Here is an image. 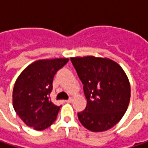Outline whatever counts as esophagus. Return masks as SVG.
Wrapping results in <instances>:
<instances>
[{"mask_svg": "<svg viewBox=\"0 0 148 148\" xmlns=\"http://www.w3.org/2000/svg\"><path fill=\"white\" fill-rule=\"evenodd\" d=\"M66 102H67V103H71V102H72V98H69L68 99H66Z\"/></svg>", "mask_w": 148, "mask_h": 148, "instance_id": "obj_1", "label": "esophagus"}]
</instances>
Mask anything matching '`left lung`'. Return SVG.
I'll return each instance as SVG.
<instances>
[{
    "label": "left lung",
    "instance_id": "8db88e82",
    "mask_svg": "<svg viewBox=\"0 0 148 148\" xmlns=\"http://www.w3.org/2000/svg\"><path fill=\"white\" fill-rule=\"evenodd\" d=\"M71 62L83 84L87 105L77 113L78 119L92 132L114 127L128 109L130 85L125 72L108 58H71Z\"/></svg>",
    "mask_w": 148,
    "mask_h": 148
}]
</instances>
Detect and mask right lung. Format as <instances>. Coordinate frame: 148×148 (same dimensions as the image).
I'll list each match as a JSON object with an SVG mask.
<instances>
[{
    "mask_svg": "<svg viewBox=\"0 0 148 148\" xmlns=\"http://www.w3.org/2000/svg\"><path fill=\"white\" fill-rule=\"evenodd\" d=\"M67 58L39 60L28 66L14 83L13 106L27 126L41 131L56 120L60 106L53 103L50 94L57 71Z\"/></svg>",
    "mask_w": 148,
    "mask_h": 148,
    "instance_id": "right-lung-1",
    "label": "right lung"
}]
</instances>
